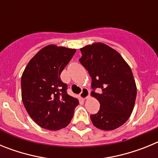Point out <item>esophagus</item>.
I'll return each mask as SVG.
<instances>
[{"mask_svg": "<svg viewBox=\"0 0 158 158\" xmlns=\"http://www.w3.org/2000/svg\"><path fill=\"white\" fill-rule=\"evenodd\" d=\"M89 89H85H85H82L81 93H80L81 97L82 99H84V100H85V99L88 98V97H89Z\"/></svg>", "mask_w": 158, "mask_h": 158, "instance_id": "obj_1", "label": "esophagus"}]
</instances>
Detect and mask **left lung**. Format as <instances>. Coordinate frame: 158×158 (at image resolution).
Here are the masks:
<instances>
[{
  "instance_id": "1",
  "label": "left lung",
  "mask_w": 158,
  "mask_h": 158,
  "mask_svg": "<svg viewBox=\"0 0 158 158\" xmlns=\"http://www.w3.org/2000/svg\"><path fill=\"white\" fill-rule=\"evenodd\" d=\"M79 59L92 78L91 95L99 100L100 110L90 115L96 127L112 131L122 126L134 109L137 88L133 73L120 54L106 44L96 43L81 49ZM101 93H95V89Z\"/></svg>"
}]
</instances>
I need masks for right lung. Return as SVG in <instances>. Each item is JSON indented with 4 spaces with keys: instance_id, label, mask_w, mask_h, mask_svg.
<instances>
[{
    "instance_id": "add662e5",
    "label": "right lung",
    "mask_w": 158,
    "mask_h": 158,
    "mask_svg": "<svg viewBox=\"0 0 158 158\" xmlns=\"http://www.w3.org/2000/svg\"><path fill=\"white\" fill-rule=\"evenodd\" d=\"M76 50L49 45L35 55L21 77L22 100L28 115L44 129L58 131L69 125L77 99L67 93L60 74Z\"/></svg>"
}]
</instances>
